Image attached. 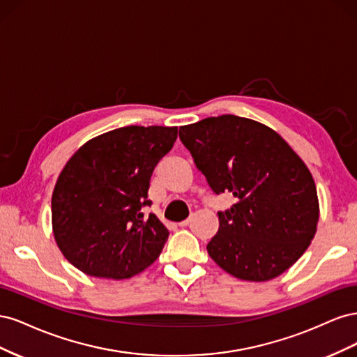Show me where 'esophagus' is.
Instances as JSON below:
<instances>
[{"instance_id":"34e87169","label":"esophagus","mask_w":357,"mask_h":357,"mask_svg":"<svg viewBox=\"0 0 357 357\" xmlns=\"http://www.w3.org/2000/svg\"><path fill=\"white\" fill-rule=\"evenodd\" d=\"M190 223V219H186V220H183V222H180L178 223V226H181V228H185V226H188Z\"/></svg>"}]
</instances>
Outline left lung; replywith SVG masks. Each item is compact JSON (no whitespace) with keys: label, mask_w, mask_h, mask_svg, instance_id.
Wrapping results in <instances>:
<instances>
[{"label":"left lung","mask_w":357,"mask_h":357,"mask_svg":"<svg viewBox=\"0 0 357 357\" xmlns=\"http://www.w3.org/2000/svg\"><path fill=\"white\" fill-rule=\"evenodd\" d=\"M178 135L215 195L231 192L236 199L218 213L210 257L247 282L284 273L307 250L319 220L304 162L271 128L234 114L181 126Z\"/></svg>","instance_id":"left-lung-1"}]
</instances>
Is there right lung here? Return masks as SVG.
Listing matches in <instances>:
<instances>
[{"label":"right lung","mask_w":357,"mask_h":357,"mask_svg":"<svg viewBox=\"0 0 357 357\" xmlns=\"http://www.w3.org/2000/svg\"><path fill=\"white\" fill-rule=\"evenodd\" d=\"M177 126H125L82 146L63 167L52 197L53 234L84 274L122 280L159 257L168 229L144 218L150 177L174 146Z\"/></svg>","instance_id":"1"}]
</instances>
